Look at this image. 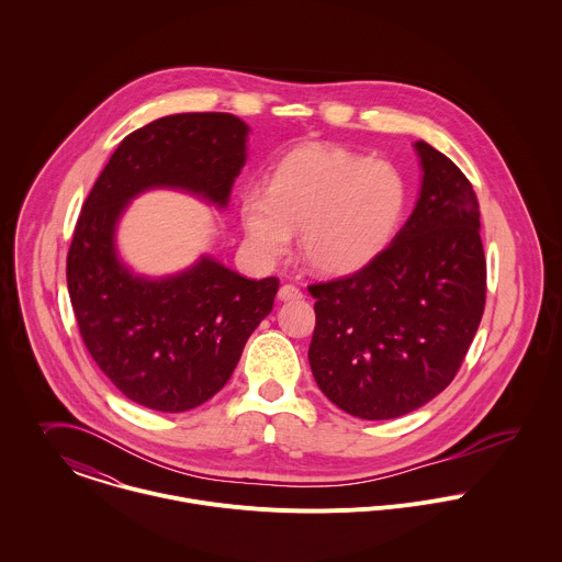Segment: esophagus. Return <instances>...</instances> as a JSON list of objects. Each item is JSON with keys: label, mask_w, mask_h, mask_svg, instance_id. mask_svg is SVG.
<instances>
[{"label": "esophagus", "mask_w": 562, "mask_h": 562, "mask_svg": "<svg viewBox=\"0 0 562 562\" xmlns=\"http://www.w3.org/2000/svg\"><path fill=\"white\" fill-rule=\"evenodd\" d=\"M278 300L280 302H293V300H302V291L293 284H282L278 291Z\"/></svg>", "instance_id": "esophagus-1"}]
</instances>
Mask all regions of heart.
<instances>
[{
	"label": "heart",
	"mask_w": 562,
	"mask_h": 562,
	"mask_svg": "<svg viewBox=\"0 0 562 562\" xmlns=\"http://www.w3.org/2000/svg\"><path fill=\"white\" fill-rule=\"evenodd\" d=\"M404 206L397 171L342 147L315 145L286 156L265 193L240 198V222L260 260L280 258L300 229V254L324 276L364 267L389 240Z\"/></svg>",
	"instance_id": "heart-1"
}]
</instances>
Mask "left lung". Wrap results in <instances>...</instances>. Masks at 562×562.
Segmentation results:
<instances>
[{
    "instance_id": "left-lung-1",
    "label": "left lung",
    "mask_w": 562,
    "mask_h": 562,
    "mask_svg": "<svg viewBox=\"0 0 562 562\" xmlns=\"http://www.w3.org/2000/svg\"><path fill=\"white\" fill-rule=\"evenodd\" d=\"M408 222L360 271L311 284L315 382L340 411L395 419L437 397L477 333L486 302L480 206L471 182L426 140Z\"/></svg>"
}]
</instances>
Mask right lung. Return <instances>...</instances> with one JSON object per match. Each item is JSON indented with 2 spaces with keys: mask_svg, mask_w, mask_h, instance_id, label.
Returning a JSON list of instances; mask_svg holds the SVG:
<instances>
[{
  "mask_svg": "<svg viewBox=\"0 0 562 562\" xmlns=\"http://www.w3.org/2000/svg\"><path fill=\"white\" fill-rule=\"evenodd\" d=\"M247 134L227 113L169 114L138 127L114 149L76 224L67 286L80 335L104 375L145 408L184 413L220 393L280 280L243 278L213 256L173 276H136L116 254V225L149 189L225 209Z\"/></svg>",
  "mask_w": 562,
  "mask_h": 562,
  "instance_id": "right-lung-1",
  "label": "right lung"
}]
</instances>
